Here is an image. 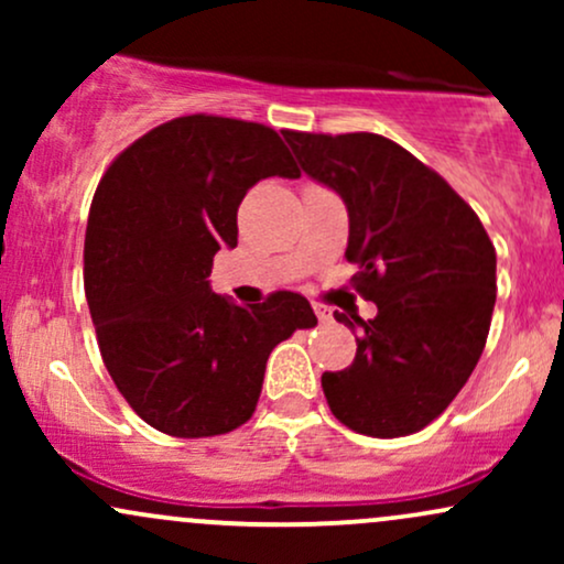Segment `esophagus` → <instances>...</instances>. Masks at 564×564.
I'll return each instance as SVG.
<instances>
[{
  "label": "esophagus",
  "mask_w": 564,
  "mask_h": 564,
  "mask_svg": "<svg viewBox=\"0 0 564 564\" xmlns=\"http://www.w3.org/2000/svg\"><path fill=\"white\" fill-rule=\"evenodd\" d=\"M315 315H318V321H328L332 318V310L323 307V304H315Z\"/></svg>",
  "instance_id": "1"
}]
</instances>
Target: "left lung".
Here are the masks:
<instances>
[{
	"label": "left lung",
	"instance_id": "1",
	"mask_svg": "<svg viewBox=\"0 0 564 564\" xmlns=\"http://www.w3.org/2000/svg\"><path fill=\"white\" fill-rule=\"evenodd\" d=\"M283 138L304 174L341 196L345 257L377 318L334 313L358 352L321 377L328 408L360 435L424 430L467 384L496 304V249L471 206L435 170L371 132Z\"/></svg>",
	"mask_w": 564,
	"mask_h": 564
}]
</instances>
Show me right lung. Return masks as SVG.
<instances>
[{"instance_id": "right-lung-1", "label": "right lung", "mask_w": 564, "mask_h": 564, "mask_svg": "<svg viewBox=\"0 0 564 564\" xmlns=\"http://www.w3.org/2000/svg\"><path fill=\"white\" fill-rule=\"evenodd\" d=\"M264 177H300L275 129L180 116L102 174L84 236V291L102 364L145 424L172 437L232 432L254 413L278 341L313 328L302 294L232 304L209 289L236 249L238 206Z\"/></svg>"}]
</instances>
